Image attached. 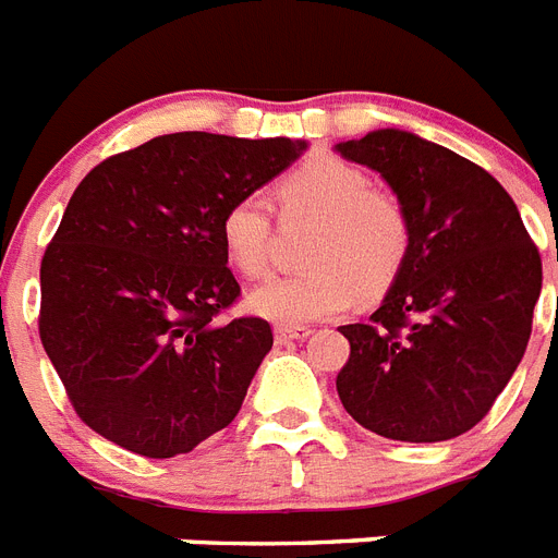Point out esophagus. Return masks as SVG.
<instances>
[{
	"instance_id": "1",
	"label": "esophagus",
	"mask_w": 558,
	"mask_h": 558,
	"mask_svg": "<svg viewBox=\"0 0 558 558\" xmlns=\"http://www.w3.org/2000/svg\"><path fill=\"white\" fill-rule=\"evenodd\" d=\"M276 342L282 345V342H291V340H305L311 337V328L307 325H276Z\"/></svg>"
}]
</instances>
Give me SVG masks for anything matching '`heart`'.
I'll return each instance as SVG.
<instances>
[{"label":"heart","mask_w":558,"mask_h":558,"mask_svg":"<svg viewBox=\"0 0 558 558\" xmlns=\"http://www.w3.org/2000/svg\"><path fill=\"white\" fill-rule=\"evenodd\" d=\"M284 221H314L305 262L311 267L270 276L251 293L258 316L300 325L342 314L363 293L380 296L395 284L412 251V216L398 195L340 155L319 153L276 181ZM227 258L244 276H262L274 262L276 216L265 193L239 195L221 216Z\"/></svg>","instance_id":"b5f03b06"}]
</instances>
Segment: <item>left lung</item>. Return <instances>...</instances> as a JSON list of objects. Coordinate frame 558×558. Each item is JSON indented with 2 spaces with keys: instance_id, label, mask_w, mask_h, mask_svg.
<instances>
[{
  "instance_id": "obj_1",
  "label": "left lung",
  "mask_w": 558,
  "mask_h": 558,
  "mask_svg": "<svg viewBox=\"0 0 558 558\" xmlns=\"http://www.w3.org/2000/svg\"><path fill=\"white\" fill-rule=\"evenodd\" d=\"M386 178L412 216V251L368 323L342 325L345 412L405 444L470 432L519 368L542 256L519 207L478 163L412 132L377 129L337 144Z\"/></svg>"
}]
</instances>
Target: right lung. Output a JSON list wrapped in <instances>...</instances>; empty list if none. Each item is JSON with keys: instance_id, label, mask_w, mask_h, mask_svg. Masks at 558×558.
Instances as JSON below:
<instances>
[{"instance_id": "obj_1", "label": "right lung", "mask_w": 558, "mask_h": 558, "mask_svg": "<svg viewBox=\"0 0 558 558\" xmlns=\"http://www.w3.org/2000/svg\"><path fill=\"white\" fill-rule=\"evenodd\" d=\"M305 149L291 137L160 135L111 155L71 195L39 267V340L80 421L146 458L233 421L274 345L239 300L221 216Z\"/></svg>"}]
</instances>
